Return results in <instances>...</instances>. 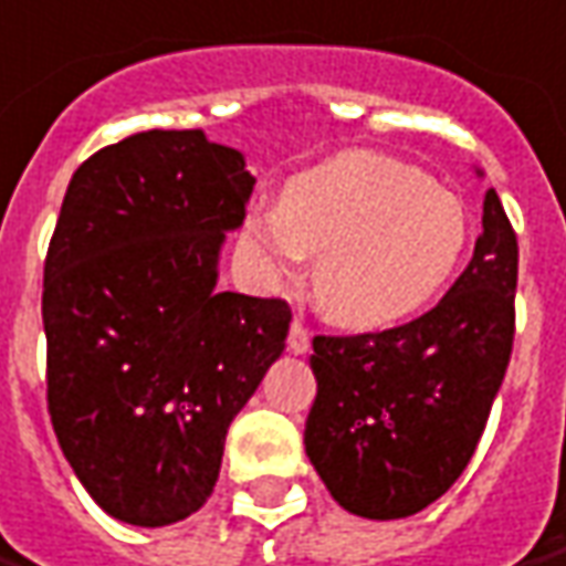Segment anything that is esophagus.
I'll return each instance as SVG.
<instances>
[{"instance_id":"34e87169","label":"esophagus","mask_w":566,"mask_h":566,"mask_svg":"<svg viewBox=\"0 0 566 566\" xmlns=\"http://www.w3.org/2000/svg\"><path fill=\"white\" fill-rule=\"evenodd\" d=\"M290 350L292 354H307L311 350V333L298 321L290 326Z\"/></svg>"}]
</instances>
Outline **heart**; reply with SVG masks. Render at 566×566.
Masks as SVG:
<instances>
[{
	"mask_svg": "<svg viewBox=\"0 0 566 566\" xmlns=\"http://www.w3.org/2000/svg\"><path fill=\"white\" fill-rule=\"evenodd\" d=\"M469 218L450 190L407 163L348 150L283 187L280 206L243 218L249 271L261 286H286L305 252L314 302L348 329H381L412 317L462 261Z\"/></svg>",
	"mask_w": 566,
	"mask_h": 566,
	"instance_id": "heart-1",
	"label": "heart"
}]
</instances>
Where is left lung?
Returning a JSON list of instances; mask_svg holds the SVG:
<instances>
[{
  "label": "left lung",
  "instance_id": "obj_1",
  "mask_svg": "<svg viewBox=\"0 0 566 566\" xmlns=\"http://www.w3.org/2000/svg\"><path fill=\"white\" fill-rule=\"evenodd\" d=\"M517 237L496 190L469 268L416 321L314 335L305 453L350 514L395 521L459 481L484 434L514 342Z\"/></svg>",
  "mask_w": 566,
  "mask_h": 566
}]
</instances>
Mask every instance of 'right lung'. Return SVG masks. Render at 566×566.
I'll list each match as a JSON object with an SVG mask.
<instances>
[{
  "label": "right lung",
  "mask_w": 566,
  "mask_h": 566,
  "mask_svg": "<svg viewBox=\"0 0 566 566\" xmlns=\"http://www.w3.org/2000/svg\"><path fill=\"white\" fill-rule=\"evenodd\" d=\"M252 185L243 154L200 128L128 135L70 178L42 283L49 412L116 521L202 509L233 416L286 348V302L216 290Z\"/></svg>",
  "instance_id": "right-lung-1"
}]
</instances>
